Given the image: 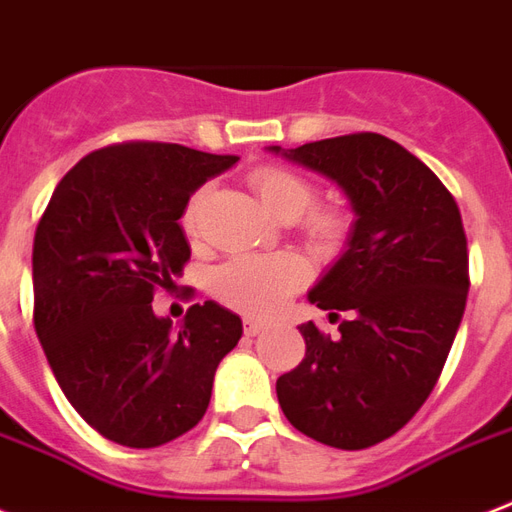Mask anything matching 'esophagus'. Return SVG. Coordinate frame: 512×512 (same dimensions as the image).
<instances>
[{"mask_svg": "<svg viewBox=\"0 0 512 512\" xmlns=\"http://www.w3.org/2000/svg\"><path fill=\"white\" fill-rule=\"evenodd\" d=\"M265 327H268L265 322H257V319H249V317L244 319V333L247 335H260Z\"/></svg>", "mask_w": 512, "mask_h": 512, "instance_id": "1", "label": "esophagus"}]
</instances>
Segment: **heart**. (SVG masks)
Masks as SVG:
<instances>
[{
  "instance_id": "1",
  "label": "heart",
  "mask_w": 512,
  "mask_h": 512,
  "mask_svg": "<svg viewBox=\"0 0 512 512\" xmlns=\"http://www.w3.org/2000/svg\"><path fill=\"white\" fill-rule=\"evenodd\" d=\"M249 182L260 195V201L268 206L282 220H295L308 206L314 204L317 190L306 177L295 171L282 169V166H263L249 174ZM206 187H198L185 212H182V230L187 236H198L201 230V217H204ZM303 230L319 244H335L343 239L346 230V217L338 209L322 206L311 209L300 220ZM308 279L306 263L292 252H276V255H239L230 257L212 273V292L230 308H239L244 314L265 317L273 314L276 308L284 306V300L292 292L303 287Z\"/></svg>"
}]
</instances>
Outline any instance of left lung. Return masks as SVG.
I'll return each instance as SVG.
<instances>
[{
    "label": "left lung",
    "mask_w": 512,
    "mask_h": 512,
    "mask_svg": "<svg viewBox=\"0 0 512 512\" xmlns=\"http://www.w3.org/2000/svg\"><path fill=\"white\" fill-rule=\"evenodd\" d=\"M287 161L333 179L357 214L349 247L308 300L346 311L335 338L300 325L306 357L276 381L292 427L325 446L360 451L416 416L462 322L470 273L454 195L424 163L381 134H349Z\"/></svg>",
    "instance_id": "left-lung-1"
}]
</instances>
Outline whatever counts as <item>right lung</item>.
Masks as SVG:
<instances>
[{"label": "right lung", "mask_w": 512, "mask_h": 512, "mask_svg": "<svg viewBox=\"0 0 512 512\" xmlns=\"http://www.w3.org/2000/svg\"><path fill=\"white\" fill-rule=\"evenodd\" d=\"M236 155L126 142L85 155L50 195L34 233V330L72 408L99 435L155 448L204 419L214 370L241 319L195 303L179 330L155 317L190 260L179 217Z\"/></svg>", "instance_id": "obj_1"}]
</instances>
